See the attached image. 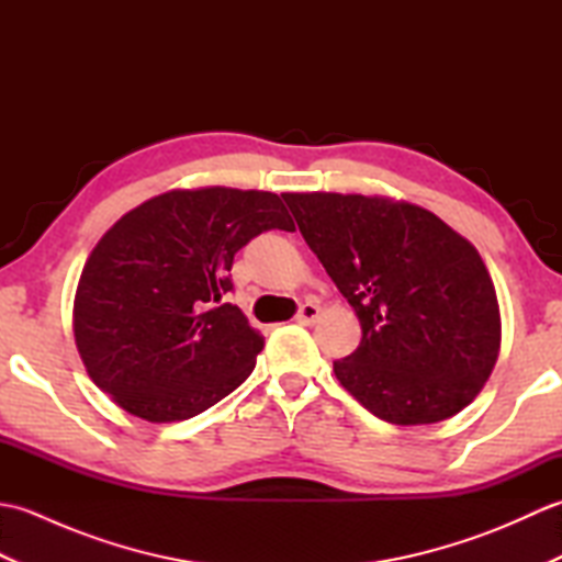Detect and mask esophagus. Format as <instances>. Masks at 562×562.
<instances>
[{
	"mask_svg": "<svg viewBox=\"0 0 562 562\" xmlns=\"http://www.w3.org/2000/svg\"><path fill=\"white\" fill-rule=\"evenodd\" d=\"M318 314H321L318 304H314V302H306V304H302V306H300V312H296V321H300V324H304V326H308V324H316Z\"/></svg>",
	"mask_w": 562,
	"mask_h": 562,
	"instance_id": "obj_1",
	"label": "esophagus"
}]
</instances>
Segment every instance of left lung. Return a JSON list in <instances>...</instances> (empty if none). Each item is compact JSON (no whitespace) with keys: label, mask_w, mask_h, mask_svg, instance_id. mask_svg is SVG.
Here are the masks:
<instances>
[{"label":"left lung","mask_w":562,"mask_h":562,"mask_svg":"<svg viewBox=\"0 0 562 562\" xmlns=\"http://www.w3.org/2000/svg\"><path fill=\"white\" fill-rule=\"evenodd\" d=\"M282 198L360 318V348L333 362L340 384L393 425H429L461 413L499 352V306L479 250L411 202L340 193Z\"/></svg>","instance_id":"obj_1"}]
</instances>
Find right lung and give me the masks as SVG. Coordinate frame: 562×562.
I'll use <instances>...</instances> for the list:
<instances>
[{"label":"right lung","instance_id":"obj_1","mask_svg":"<svg viewBox=\"0 0 562 562\" xmlns=\"http://www.w3.org/2000/svg\"><path fill=\"white\" fill-rule=\"evenodd\" d=\"M294 232L274 193L169 190L117 220L75 296V340L103 393L149 423L188 420L241 386L262 336L234 290V256L262 232Z\"/></svg>","mask_w":562,"mask_h":562}]
</instances>
